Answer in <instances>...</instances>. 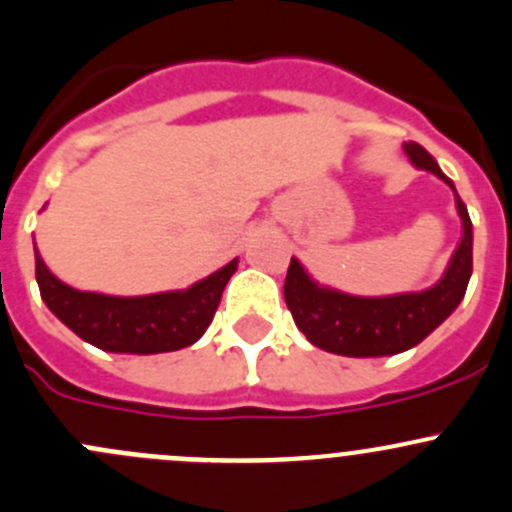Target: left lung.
Instances as JSON below:
<instances>
[{"instance_id": "obj_1", "label": "left lung", "mask_w": 512, "mask_h": 512, "mask_svg": "<svg viewBox=\"0 0 512 512\" xmlns=\"http://www.w3.org/2000/svg\"><path fill=\"white\" fill-rule=\"evenodd\" d=\"M406 156L418 170L441 178L456 195L463 237L446 272L423 292L356 297L312 280L302 262L292 257L285 280V302L299 332L324 352L342 356H391L416 347L461 304L473 272V225L453 180L438 168L436 158L418 143H404Z\"/></svg>"}]
</instances>
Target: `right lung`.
Listing matches in <instances>:
<instances>
[{"label": "right lung", "instance_id": "add662e5", "mask_svg": "<svg viewBox=\"0 0 512 512\" xmlns=\"http://www.w3.org/2000/svg\"><path fill=\"white\" fill-rule=\"evenodd\" d=\"M36 257V285L46 307L76 337L103 352L160 354L178 352L198 342L210 327L223 289L237 270V257L205 280L188 289L143 294V297H111V294L79 292L64 285Z\"/></svg>", "mask_w": 512, "mask_h": 512}]
</instances>
